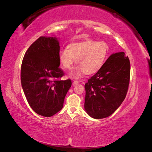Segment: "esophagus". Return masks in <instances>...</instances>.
Instances as JSON below:
<instances>
[{
  "label": "esophagus",
  "instance_id": "34e87169",
  "mask_svg": "<svg viewBox=\"0 0 152 152\" xmlns=\"http://www.w3.org/2000/svg\"><path fill=\"white\" fill-rule=\"evenodd\" d=\"M79 84V81H77V80H74L73 82V86H77Z\"/></svg>",
  "mask_w": 152,
  "mask_h": 152
}]
</instances>
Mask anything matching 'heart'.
<instances>
[{
	"label": "heart",
	"instance_id": "heart-1",
	"mask_svg": "<svg viewBox=\"0 0 152 152\" xmlns=\"http://www.w3.org/2000/svg\"><path fill=\"white\" fill-rule=\"evenodd\" d=\"M67 49L59 53V61L63 68L68 70L76 60L78 66L70 73L73 78L82 74L93 75L100 70L108 57V45L100 41L89 40L69 44Z\"/></svg>",
	"mask_w": 152,
	"mask_h": 152
}]
</instances>
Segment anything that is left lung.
Wrapping results in <instances>:
<instances>
[{
    "label": "left lung",
    "mask_w": 152,
    "mask_h": 152,
    "mask_svg": "<svg viewBox=\"0 0 152 152\" xmlns=\"http://www.w3.org/2000/svg\"><path fill=\"white\" fill-rule=\"evenodd\" d=\"M131 65L124 52L112 54L100 70L85 84L84 108L94 118L109 117L125 99L130 80Z\"/></svg>",
    "instance_id": "obj_1"
}]
</instances>
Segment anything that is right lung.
<instances>
[{
    "instance_id": "add662e5",
    "label": "right lung",
    "mask_w": 152,
    "mask_h": 152,
    "mask_svg": "<svg viewBox=\"0 0 152 152\" xmlns=\"http://www.w3.org/2000/svg\"><path fill=\"white\" fill-rule=\"evenodd\" d=\"M59 44L57 38L40 37L25 54L21 68L23 90L31 109L43 117H51L63 107L72 80H60Z\"/></svg>"
}]
</instances>
